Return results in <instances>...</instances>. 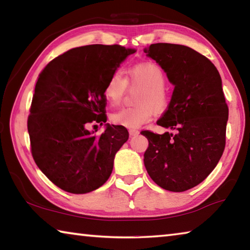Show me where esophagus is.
Masks as SVG:
<instances>
[{
	"label": "esophagus",
	"instance_id": "esophagus-1",
	"mask_svg": "<svg viewBox=\"0 0 250 250\" xmlns=\"http://www.w3.org/2000/svg\"><path fill=\"white\" fill-rule=\"evenodd\" d=\"M139 133H140V132H139V131L135 130V129H130V130H129V134L131 135V137H134V135H138Z\"/></svg>",
	"mask_w": 250,
	"mask_h": 250
}]
</instances>
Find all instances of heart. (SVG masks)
Instances as JSON below:
<instances>
[{
  "instance_id": "heart-1",
  "label": "heart",
  "mask_w": 250,
  "mask_h": 250,
  "mask_svg": "<svg viewBox=\"0 0 250 250\" xmlns=\"http://www.w3.org/2000/svg\"><path fill=\"white\" fill-rule=\"evenodd\" d=\"M131 83L143 86V90L137 100L140 104L134 108H121L110 115V120L117 125L129 129H137L149 121L153 111L163 113L170 104V97L164 84L167 77L162 68L154 62H141L128 71ZM126 82L121 73L116 71L110 76L104 88V96L110 104L116 105L121 101L126 89Z\"/></svg>"
}]
</instances>
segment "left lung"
<instances>
[{
	"label": "left lung",
	"instance_id": "left-lung-1",
	"mask_svg": "<svg viewBox=\"0 0 250 250\" xmlns=\"http://www.w3.org/2000/svg\"><path fill=\"white\" fill-rule=\"evenodd\" d=\"M174 86L167 110L156 121L172 132L142 131L149 140L145 167L160 188L184 192L204 181L225 149L228 107L222 78L208 58L184 45L145 48Z\"/></svg>",
	"mask_w": 250,
	"mask_h": 250
}]
</instances>
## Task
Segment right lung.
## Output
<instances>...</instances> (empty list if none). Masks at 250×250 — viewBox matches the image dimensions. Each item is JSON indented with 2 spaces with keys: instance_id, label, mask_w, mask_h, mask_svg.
Instances as JSON below:
<instances>
[{
  "instance_id": "obj_1",
  "label": "right lung",
  "mask_w": 250,
  "mask_h": 250,
  "mask_svg": "<svg viewBox=\"0 0 250 250\" xmlns=\"http://www.w3.org/2000/svg\"><path fill=\"white\" fill-rule=\"evenodd\" d=\"M133 53L120 45L82 46L53 59L40 74L27 130L34 161L59 188L89 193L111 175L128 130L107 124L96 135L86 125L107 121L104 88Z\"/></svg>"
}]
</instances>
